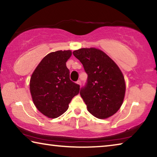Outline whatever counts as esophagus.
<instances>
[{
    "label": "esophagus",
    "mask_w": 157,
    "mask_h": 157,
    "mask_svg": "<svg viewBox=\"0 0 157 157\" xmlns=\"http://www.w3.org/2000/svg\"><path fill=\"white\" fill-rule=\"evenodd\" d=\"M76 83L78 84V85H79V86H81V81H80V80H78V82H76Z\"/></svg>",
    "instance_id": "obj_1"
}]
</instances>
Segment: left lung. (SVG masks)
Masks as SVG:
<instances>
[{"mask_svg":"<svg viewBox=\"0 0 157 157\" xmlns=\"http://www.w3.org/2000/svg\"><path fill=\"white\" fill-rule=\"evenodd\" d=\"M88 75L80 95L93 116L105 119L121 108L125 94V82L118 65L102 50L90 48L73 52Z\"/></svg>","mask_w":157,"mask_h":157,"instance_id":"obj_1","label":"left lung"}]
</instances>
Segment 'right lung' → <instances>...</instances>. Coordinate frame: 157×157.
I'll list each match as a JSON object with an SVG mask.
<instances>
[{"instance_id":"obj_1","label":"right lung","mask_w":157,"mask_h":157,"mask_svg":"<svg viewBox=\"0 0 157 157\" xmlns=\"http://www.w3.org/2000/svg\"><path fill=\"white\" fill-rule=\"evenodd\" d=\"M71 55L69 50L50 52L32 74L30 90L33 102L37 109L49 118L62 115L79 92V85L71 80L66 67V63Z\"/></svg>"}]
</instances>
